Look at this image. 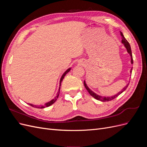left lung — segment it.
Returning <instances> with one entry per match:
<instances>
[{
    "label": "left lung",
    "instance_id": "left-lung-1",
    "mask_svg": "<svg viewBox=\"0 0 147 147\" xmlns=\"http://www.w3.org/2000/svg\"><path fill=\"white\" fill-rule=\"evenodd\" d=\"M120 35H121V36L122 37V40H121V43L123 44L124 47L126 48V50H127V52L129 54L130 56H131V63L132 64H133V59H132V51H131V46L129 45V42L127 41V40L125 38V37H124V35L123 34V33L121 32H120ZM132 67L131 68V69L130 70V73L131 74H132ZM129 84V83H127L126 85L124 86L121 91H120L119 92H118L117 94H115L113 96H101L100 95H98L97 94H96V93H95L94 92H93L91 89H90V88H89L87 84L86 83V82L85 80L84 81V87L86 88V89L87 90V91H88V92L90 93V95L91 96H92L94 98H95L97 100H100L102 102H107V101H110V100H112L113 99H114L115 98H116V97H117L120 94H121V93L123 92H124V91H125L126 90V88H127Z\"/></svg>",
    "mask_w": 147,
    "mask_h": 147
}]
</instances>
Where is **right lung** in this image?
I'll return each instance as SVG.
<instances>
[{"instance_id": "1", "label": "right lung", "mask_w": 147, "mask_h": 147, "mask_svg": "<svg viewBox=\"0 0 147 147\" xmlns=\"http://www.w3.org/2000/svg\"><path fill=\"white\" fill-rule=\"evenodd\" d=\"M71 70V68H69L68 69H67L65 72L63 74V75H62V77L60 79V81H59V90H58V91H57V94H56V96L55 97L54 99H53L49 101L48 102H47L46 104H45L44 105H40V106H38V105H33L32 104H28L29 105H30V106L33 107H35V108H37V109H43V108H45V107H49L51 105L53 104H54L55 102L56 101V100L57 99V98H58V96H59V92H60V88H61V82H63V79L65 77V75L67 74L69 71Z\"/></svg>"}]
</instances>
